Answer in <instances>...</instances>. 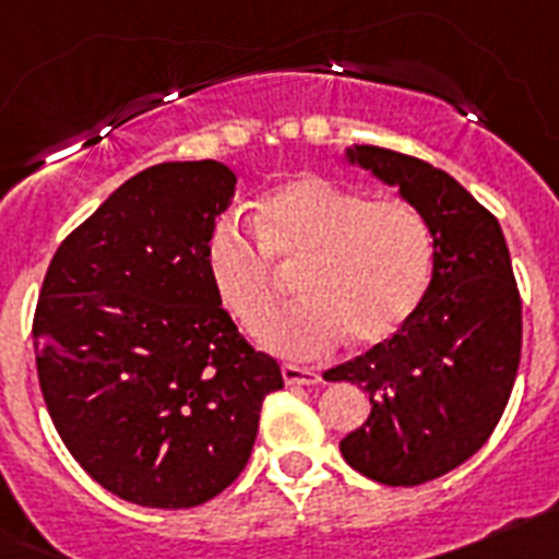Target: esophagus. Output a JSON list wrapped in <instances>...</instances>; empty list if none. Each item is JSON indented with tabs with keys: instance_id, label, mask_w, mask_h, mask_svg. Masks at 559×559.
I'll use <instances>...</instances> for the list:
<instances>
[{
	"instance_id": "1",
	"label": "esophagus",
	"mask_w": 559,
	"mask_h": 559,
	"mask_svg": "<svg viewBox=\"0 0 559 559\" xmlns=\"http://www.w3.org/2000/svg\"><path fill=\"white\" fill-rule=\"evenodd\" d=\"M283 380L288 386H313L319 383V374L308 367H296V364H283Z\"/></svg>"
}]
</instances>
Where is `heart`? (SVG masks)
<instances>
[{
  "instance_id": "heart-1",
  "label": "heart",
  "mask_w": 559,
  "mask_h": 559,
  "mask_svg": "<svg viewBox=\"0 0 559 559\" xmlns=\"http://www.w3.org/2000/svg\"><path fill=\"white\" fill-rule=\"evenodd\" d=\"M254 224L260 240L218 221L204 263L218 302L251 333L282 293L278 271H297L304 299L260 330L274 353L313 358L344 335L353 347H378L426 299L433 237L408 201H369L322 176H296L257 201Z\"/></svg>"
}]
</instances>
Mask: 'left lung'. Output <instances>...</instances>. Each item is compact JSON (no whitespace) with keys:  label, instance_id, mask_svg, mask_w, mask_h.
Returning <instances> with one entry per match:
<instances>
[{"label":"left lung","instance_id":"8db88e82","mask_svg":"<svg viewBox=\"0 0 559 559\" xmlns=\"http://www.w3.org/2000/svg\"><path fill=\"white\" fill-rule=\"evenodd\" d=\"M344 156L397 187L433 237L417 313L328 378L360 386L372 406L341 439V456L372 481L414 487L467 462L498 426L521 360V296L501 226L453 176L374 145Z\"/></svg>","mask_w":559,"mask_h":559}]
</instances>
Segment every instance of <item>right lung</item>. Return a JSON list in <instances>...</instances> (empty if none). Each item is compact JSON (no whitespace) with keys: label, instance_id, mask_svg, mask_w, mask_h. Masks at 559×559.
I'll use <instances>...</instances> for the list:
<instances>
[{"label":"right lung","instance_id":"add662e5","mask_svg":"<svg viewBox=\"0 0 559 559\" xmlns=\"http://www.w3.org/2000/svg\"><path fill=\"white\" fill-rule=\"evenodd\" d=\"M221 162L136 173L58 246L33 344L67 451L122 501L187 510L246 467L265 394L283 389L206 276V237L235 199Z\"/></svg>","mask_w":559,"mask_h":559}]
</instances>
